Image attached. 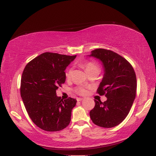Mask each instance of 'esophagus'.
Masks as SVG:
<instances>
[{
    "label": "esophagus",
    "mask_w": 156,
    "mask_h": 156,
    "mask_svg": "<svg viewBox=\"0 0 156 156\" xmlns=\"http://www.w3.org/2000/svg\"><path fill=\"white\" fill-rule=\"evenodd\" d=\"M84 100V98H77V101H83Z\"/></svg>",
    "instance_id": "1"
}]
</instances>
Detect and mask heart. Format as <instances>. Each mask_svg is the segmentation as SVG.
Returning a JSON list of instances; mask_svg holds the SVG:
<instances>
[{
	"mask_svg": "<svg viewBox=\"0 0 156 156\" xmlns=\"http://www.w3.org/2000/svg\"><path fill=\"white\" fill-rule=\"evenodd\" d=\"M82 66H83L84 68L85 69L86 72H87V73L91 70H93V69H99V66H98L97 63H96L95 62H93V61H89V62H85L83 64H82ZM71 75H72V69H68V71L66 72V77L69 78H70ZM76 91H77L78 94H82V95H84L87 93V90H86V89L83 87H80V88H77Z\"/></svg>",
	"mask_w": 156,
	"mask_h": 156,
	"instance_id": "1",
	"label": "heart"
}]
</instances>
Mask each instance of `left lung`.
<instances>
[{"label": "left lung", "mask_w": 156, "mask_h": 156, "mask_svg": "<svg viewBox=\"0 0 156 156\" xmlns=\"http://www.w3.org/2000/svg\"><path fill=\"white\" fill-rule=\"evenodd\" d=\"M89 56L102 63L105 74L97 93L107 98L104 102L94 100L90 119L99 127H115L127 117L135 100L137 79L134 69L127 59L111 50L96 49Z\"/></svg>", "instance_id": "1"}]
</instances>
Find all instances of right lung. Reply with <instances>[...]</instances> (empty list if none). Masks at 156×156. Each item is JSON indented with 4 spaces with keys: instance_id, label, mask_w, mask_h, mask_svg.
<instances>
[{
    "instance_id": "1",
    "label": "right lung",
    "mask_w": 156,
    "mask_h": 156,
    "mask_svg": "<svg viewBox=\"0 0 156 156\" xmlns=\"http://www.w3.org/2000/svg\"><path fill=\"white\" fill-rule=\"evenodd\" d=\"M76 55L45 52L26 65L21 80V96L27 113L38 127L58 131L69 125L76 99L63 100L56 90L66 81L65 69Z\"/></svg>"
}]
</instances>
